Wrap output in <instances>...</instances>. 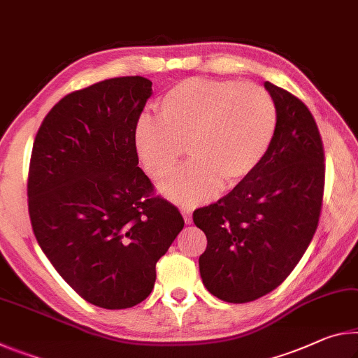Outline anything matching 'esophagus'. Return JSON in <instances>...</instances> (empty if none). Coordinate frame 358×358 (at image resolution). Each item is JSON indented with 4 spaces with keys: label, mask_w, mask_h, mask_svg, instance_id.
<instances>
[{
    "label": "esophagus",
    "mask_w": 358,
    "mask_h": 358,
    "mask_svg": "<svg viewBox=\"0 0 358 358\" xmlns=\"http://www.w3.org/2000/svg\"><path fill=\"white\" fill-rule=\"evenodd\" d=\"M181 213H183L185 223L191 224L192 223V210L191 208H183V210H181Z\"/></svg>",
    "instance_id": "esophagus-1"
}]
</instances>
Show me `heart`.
I'll return each mask as SVG.
<instances>
[{
  "mask_svg": "<svg viewBox=\"0 0 358 358\" xmlns=\"http://www.w3.org/2000/svg\"><path fill=\"white\" fill-rule=\"evenodd\" d=\"M159 119L140 117L135 150L156 183L172 177L188 145L192 162L170 181L167 196L196 206L257 172L274 140L277 108L268 90L229 79L188 78L157 103Z\"/></svg>",
  "mask_w": 358,
  "mask_h": 358,
  "instance_id": "heart-1",
  "label": "heart"
}]
</instances>
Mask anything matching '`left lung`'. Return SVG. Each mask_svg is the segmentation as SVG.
<instances>
[{"label": "left lung", "instance_id": "1", "mask_svg": "<svg viewBox=\"0 0 358 358\" xmlns=\"http://www.w3.org/2000/svg\"><path fill=\"white\" fill-rule=\"evenodd\" d=\"M277 108L274 140L245 183L194 210L207 236L199 271L226 303H250L290 275L314 237L325 188V152L314 116L301 100L269 81Z\"/></svg>", "mask_w": 358, "mask_h": 358}]
</instances>
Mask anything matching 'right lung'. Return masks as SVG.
Returning a JSON list of instances; mask_svg holds the SVG:
<instances>
[{"instance_id": "right-lung-1", "label": "right lung", "mask_w": 358, "mask_h": 358, "mask_svg": "<svg viewBox=\"0 0 358 358\" xmlns=\"http://www.w3.org/2000/svg\"><path fill=\"white\" fill-rule=\"evenodd\" d=\"M151 86L122 76L75 90L33 143L27 196L36 241L68 285L103 309L148 298L156 263L185 226L138 167L134 132Z\"/></svg>"}]
</instances>
